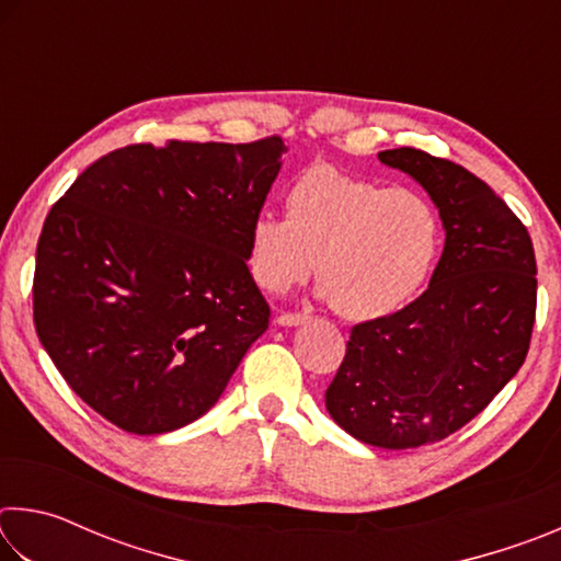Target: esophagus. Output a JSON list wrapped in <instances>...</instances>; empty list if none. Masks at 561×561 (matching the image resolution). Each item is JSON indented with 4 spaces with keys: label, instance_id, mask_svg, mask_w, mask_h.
Instances as JSON below:
<instances>
[{
    "label": "esophagus",
    "instance_id": "34e87169",
    "mask_svg": "<svg viewBox=\"0 0 561 561\" xmlns=\"http://www.w3.org/2000/svg\"><path fill=\"white\" fill-rule=\"evenodd\" d=\"M309 319V314H301V311H284V314L277 317L279 327H299Z\"/></svg>",
    "mask_w": 561,
    "mask_h": 561
}]
</instances>
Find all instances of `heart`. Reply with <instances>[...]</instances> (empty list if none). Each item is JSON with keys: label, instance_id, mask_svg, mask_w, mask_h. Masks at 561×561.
Listing matches in <instances>:
<instances>
[{"label": "heart", "instance_id": "1", "mask_svg": "<svg viewBox=\"0 0 561 561\" xmlns=\"http://www.w3.org/2000/svg\"><path fill=\"white\" fill-rule=\"evenodd\" d=\"M440 215L423 193L311 165L291 180L287 217L260 213L247 230V264L267 291H287L317 270L348 319L405 307L428 282Z\"/></svg>", "mask_w": 561, "mask_h": 561}]
</instances>
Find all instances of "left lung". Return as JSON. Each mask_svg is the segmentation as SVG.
Listing matches in <instances>:
<instances>
[{
    "label": "left lung",
    "mask_w": 561,
    "mask_h": 561,
    "mask_svg": "<svg viewBox=\"0 0 561 561\" xmlns=\"http://www.w3.org/2000/svg\"><path fill=\"white\" fill-rule=\"evenodd\" d=\"M378 160L428 190L443 257L415 301L351 329L327 411L360 443L411 450L468 425L525 364L537 262L527 227L470 170L417 148Z\"/></svg>",
    "instance_id": "8db88e82"
}]
</instances>
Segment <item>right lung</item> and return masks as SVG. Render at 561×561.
Wrapping results in <instances>:
<instances>
[{
	"label": "right lung",
	"instance_id": "1",
	"mask_svg": "<svg viewBox=\"0 0 561 561\" xmlns=\"http://www.w3.org/2000/svg\"><path fill=\"white\" fill-rule=\"evenodd\" d=\"M284 140L133 144L46 215L34 327L71 391L116 428L170 433L217 403L270 327L247 230Z\"/></svg>",
	"mask_w": 561,
	"mask_h": 561
}]
</instances>
